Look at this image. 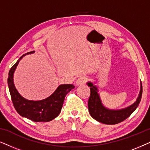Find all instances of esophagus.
<instances>
[{"mask_svg":"<svg viewBox=\"0 0 150 150\" xmlns=\"http://www.w3.org/2000/svg\"><path fill=\"white\" fill-rule=\"evenodd\" d=\"M87 81V79L85 76H80L79 79L76 80V83L77 85H83L84 84L86 83V82Z\"/></svg>","mask_w":150,"mask_h":150,"instance_id":"34e87169","label":"esophagus"}]
</instances>
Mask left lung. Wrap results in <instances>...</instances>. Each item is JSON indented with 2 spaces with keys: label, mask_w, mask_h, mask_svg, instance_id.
<instances>
[{
  "label": "left lung",
  "mask_w": 150,
  "mask_h": 150,
  "mask_svg": "<svg viewBox=\"0 0 150 150\" xmlns=\"http://www.w3.org/2000/svg\"><path fill=\"white\" fill-rule=\"evenodd\" d=\"M87 85L90 87V96L88 101V108L89 114L98 122L108 125L117 124L126 120L130 115L139 106L142 96V83L141 82V90L137 101L132 105L122 110H109L102 105L99 94L98 93V89L93 86L91 83H88Z\"/></svg>",
  "instance_id": "1"
}]
</instances>
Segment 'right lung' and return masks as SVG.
Wrapping results in <instances>:
<instances>
[{"label":"right lung","instance_id":"right-lung-1","mask_svg":"<svg viewBox=\"0 0 150 150\" xmlns=\"http://www.w3.org/2000/svg\"><path fill=\"white\" fill-rule=\"evenodd\" d=\"M34 51L26 53L20 57L9 72L8 86L13 106L20 115L35 122H47L56 118L61 112L65 97L75 87L73 85H61L50 97L40 101L24 99L20 95L13 84V73L22 57Z\"/></svg>","mask_w":150,"mask_h":150}]
</instances>
